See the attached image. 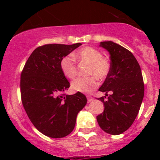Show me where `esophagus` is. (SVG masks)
<instances>
[{
    "mask_svg": "<svg viewBox=\"0 0 160 160\" xmlns=\"http://www.w3.org/2000/svg\"><path fill=\"white\" fill-rule=\"evenodd\" d=\"M87 100H88L89 102L92 101V100H94V98L91 97V96H87Z\"/></svg>",
    "mask_w": 160,
    "mask_h": 160,
    "instance_id": "1",
    "label": "esophagus"
}]
</instances>
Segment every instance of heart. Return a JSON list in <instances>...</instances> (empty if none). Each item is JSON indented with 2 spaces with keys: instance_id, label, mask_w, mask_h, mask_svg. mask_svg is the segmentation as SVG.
Returning a JSON list of instances; mask_svg holds the SVG:
<instances>
[{
  "instance_id": "heart-1",
  "label": "heart",
  "mask_w": 160,
  "mask_h": 160,
  "mask_svg": "<svg viewBox=\"0 0 160 160\" xmlns=\"http://www.w3.org/2000/svg\"><path fill=\"white\" fill-rule=\"evenodd\" d=\"M74 58L89 64L87 68V77H79L71 82V88L73 91L83 93H90L98 86L95 79H105L108 75L111 65L107 59L98 50L90 47H86L73 54ZM60 69L63 75L68 78H73L76 75V65L75 60L71 55H67L60 61ZM94 75L95 76H93Z\"/></svg>"
}]
</instances>
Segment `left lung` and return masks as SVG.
<instances>
[{"instance_id": "left-lung-1", "label": "left lung", "mask_w": 160, "mask_h": 160, "mask_svg": "<svg viewBox=\"0 0 160 160\" xmlns=\"http://www.w3.org/2000/svg\"><path fill=\"white\" fill-rule=\"evenodd\" d=\"M100 47L110 54L111 69L99 91H111L108 99L98 98L104 111L97 117L100 128L111 135H119L134 122L144 95V84L141 67L134 55L113 41L100 42Z\"/></svg>"}]
</instances>
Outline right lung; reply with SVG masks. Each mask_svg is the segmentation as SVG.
<instances>
[{"label": "right lung", "instance_id": "add662e5", "mask_svg": "<svg viewBox=\"0 0 160 160\" xmlns=\"http://www.w3.org/2000/svg\"><path fill=\"white\" fill-rule=\"evenodd\" d=\"M82 43L46 44L36 48L21 73L24 108L39 132L53 138L69 135L78 112L87 104L81 92L65 95L70 83L60 69V61Z\"/></svg>", "mask_w": 160, "mask_h": 160}]
</instances>
